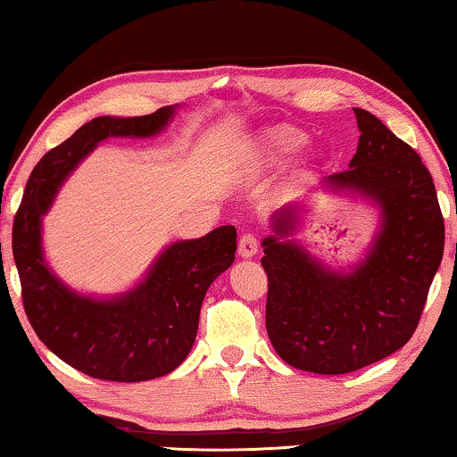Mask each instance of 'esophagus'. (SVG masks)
<instances>
[{
  "label": "esophagus",
  "instance_id": "obj_1",
  "mask_svg": "<svg viewBox=\"0 0 457 457\" xmlns=\"http://www.w3.org/2000/svg\"><path fill=\"white\" fill-rule=\"evenodd\" d=\"M237 253L242 258H252L258 253V239L253 234H242L237 242Z\"/></svg>",
  "mask_w": 457,
  "mask_h": 457
}]
</instances>
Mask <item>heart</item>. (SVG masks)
Instances as JSON below:
<instances>
[{
	"instance_id": "heart-1",
	"label": "heart",
	"mask_w": 457,
	"mask_h": 457,
	"mask_svg": "<svg viewBox=\"0 0 457 457\" xmlns=\"http://www.w3.org/2000/svg\"><path fill=\"white\" fill-rule=\"evenodd\" d=\"M306 145V133L296 127H280L274 129L266 137V151L274 157H290L296 154Z\"/></svg>"
}]
</instances>
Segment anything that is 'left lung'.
I'll list each match as a JSON object with an SVG mask.
<instances>
[{
    "label": "left lung",
    "instance_id": "1",
    "mask_svg": "<svg viewBox=\"0 0 457 457\" xmlns=\"http://www.w3.org/2000/svg\"><path fill=\"white\" fill-rule=\"evenodd\" d=\"M354 114L357 153L324 183L381 205L383 226L367 260L343 276L282 242L296 223L294 207L276 213V236L262 242L268 337L288 365L319 375L373 365L413 337L445 244L436 185L420 154L369 111Z\"/></svg>",
    "mask_w": 457,
    "mask_h": 457
}]
</instances>
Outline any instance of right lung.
<instances>
[{
  "mask_svg": "<svg viewBox=\"0 0 457 457\" xmlns=\"http://www.w3.org/2000/svg\"><path fill=\"white\" fill-rule=\"evenodd\" d=\"M173 111L163 106L145 117H98L82 125L34 167L15 213L12 250L28 320L58 359L95 378L137 383L179 367L195 343L207 288L234 264V226L169 245L149 276L114 300L79 296L44 264L42 215L68 173L106 137L159 133Z\"/></svg>",
  "mask_w": 457,
  "mask_h": 457,
  "instance_id": "1",
  "label": "right lung"
}]
</instances>
